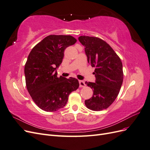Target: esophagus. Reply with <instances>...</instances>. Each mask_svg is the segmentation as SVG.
Wrapping results in <instances>:
<instances>
[{"mask_svg":"<svg viewBox=\"0 0 150 150\" xmlns=\"http://www.w3.org/2000/svg\"><path fill=\"white\" fill-rule=\"evenodd\" d=\"M79 87L81 88H84L86 86V84L85 82L83 81H79Z\"/></svg>","mask_w":150,"mask_h":150,"instance_id":"obj_1","label":"esophagus"}]
</instances>
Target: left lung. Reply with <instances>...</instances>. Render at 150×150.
<instances>
[{
  "label": "left lung",
  "mask_w": 150,
  "mask_h": 150,
  "mask_svg": "<svg viewBox=\"0 0 150 150\" xmlns=\"http://www.w3.org/2000/svg\"><path fill=\"white\" fill-rule=\"evenodd\" d=\"M78 39L85 47L88 63L95 67V83H85L93 91L92 98L85 100V105L93 111H101L110 106L120 93L123 81L122 62L101 39L83 35Z\"/></svg>",
  "instance_id": "left-lung-1"
}]
</instances>
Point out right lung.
<instances>
[{"instance_id": "add662e5", "label": "right lung", "mask_w": 150, "mask_h": 150, "mask_svg": "<svg viewBox=\"0 0 150 150\" xmlns=\"http://www.w3.org/2000/svg\"><path fill=\"white\" fill-rule=\"evenodd\" d=\"M77 40L71 35H50L33 48L24 67L26 87L34 102L47 112L56 111L67 104L70 93L79 88L78 80L57 77V68L64 50Z\"/></svg>"}]
</instances>
